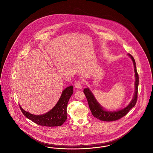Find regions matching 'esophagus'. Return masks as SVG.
Returning <instances> with one entry per match:
<instances>
[{"label":"esophagus","mask_w":153,"mask_h":153,"mask_svg":"<svg viewBox=\"0 0 153 153\" xmlns=\"http://www.w3.org/2000/svg\"><path fill=\"white\" fill-rule=\"evenodd\" d=\"M74 85H75V88H76L79 89V88H81L82 87V85H81V81H76V82L75 83Z\"/></svg>","instance_id":"1"}]
</instances>
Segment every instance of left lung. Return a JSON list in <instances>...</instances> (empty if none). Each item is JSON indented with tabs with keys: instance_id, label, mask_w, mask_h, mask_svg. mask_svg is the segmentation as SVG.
Wrapping results in <instances>:
<instances>
[{
	"instance_id": "left-lung-1",
	"label": "left lung",
	"mask_w": 153,
	"mask_h": 153,
	"mask_svg": "<svg viewBox=\"0 0 153 153\" xmlns=\"http://www.w3.org/2000/svg\"><path fill=\"white\" fill-rule=\"evenodd\" d=\"M128 56L131 58L134 66V72H135V92L134 97L132 99L130 103L124 108L117 110V111H107L104 109V108L102 105L98 102L97 100L96 99L95 97L94 96L93 93L90 91L88 88H86L84 90V93L86 98L87 99L88 103L90 107V109L92 113V114L98 119L102 120V121H106V122H110L118 120L122 117L125 116L128 111L135 106L137 101V94H138V84H139V77L136 68V63L135 59H134L133 56L130 54H128Z\"/></svg>"
}]
</instances>
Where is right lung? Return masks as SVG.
Here are the masks:
<instances>
[{"label": "right lung", "instance_id": "right-lung-1", "mask_svg": "<svg viewBox=\"0 0 153 153\" xmlns=\"http://www.w3.org/2000/svg\"><path fill=\"white\" fill-rule=\"evenodd\" d=\"M74 93L73 86L71 85L63 90L59 101L49 111L43 114L36 115L25 111L19 105L21 111L24 115L37 123L44 126H60L67 119V104Z\"/></svg>", "mask_w": 153, "mask_h": 153}]
</instances>
